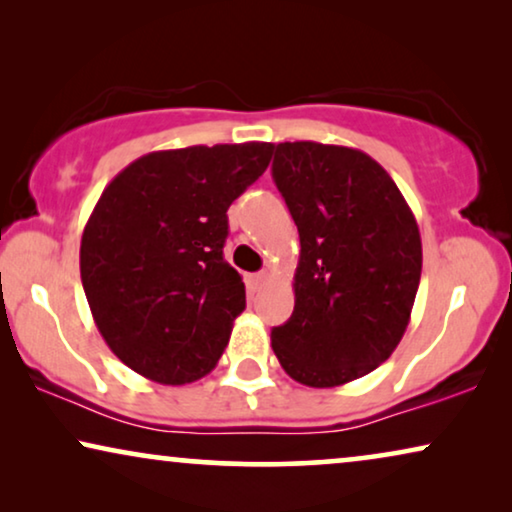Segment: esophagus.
I'll list each match as a JSON object with an SVG mask.
<instances>
[{
    "mask_svg": "<svg viewBox=\"0 0 512 512\" xmlns=\"http://www.w3.org/2000/svg\"><path fill=\"white\" fill-rule=\"evenodd\" d=\"M265 282H268V272H256V275L249 277V284H251V289H254V291L261 289Z\"/></svg>",
    "mask_w": 512,
    "mask_h": 512,
    "instance_id": "1",
    "label": "esophagus"
}]
</instances>
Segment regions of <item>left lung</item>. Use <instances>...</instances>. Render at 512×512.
Instances as JSON below:
<instances>
[{
	"label": "left lung",
	"mask_w": 512,
	"mask_h": 512,
	"mask_svg": "<svg viewBox=\"0 0 512 512\" xmlns=\"http://www.w3.org/2000/svg\"><path fill=\"white\" fill-rule=\"evenodd\" d=\"M272 179L300 235L296 305L272 328V349L307 387L359 380L410 324L422 277L415 214L387 170L349 146L277 144Z\"/></svg>",
	"instance_id": "1"
}]
</instances>
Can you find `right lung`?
Instances as JSON below:
<instances>
[{
  "mask_svg": "<svg viewBox=\"0 0 512 512\" xmlns=\"http://www.w3.org/2000/svg\"><path fill=\"white\" fill-rule=\"evenodd\" d=\"M268 142L153 151L104 188L81 237V282L104 342L158 384L212 373L247 305L223 258L228 207L270 165Z\"/></svg>",
  "mask_w": 512,
  "mask_h": 512,
  "instance_id": "obj_1",
  "label": "right lung"
}]
</instances>
